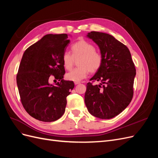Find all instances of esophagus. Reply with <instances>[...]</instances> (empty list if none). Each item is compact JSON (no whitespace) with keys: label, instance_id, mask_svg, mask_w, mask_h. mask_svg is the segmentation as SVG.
<instances>
[{"label":"esophagus","instance_id":"34e87169","mask_svg":"<svg viewBox=\"0 0 158 158\" xmlns=\"http://www.w3.org/2000/svg\"><path fill=\"white\" fill-rule=\"evenodd\" d=\"M80 82H74V84L75 85H77V84H79Z\"/></svg>","mask_w":158,"mask_h":158}]
</instances>
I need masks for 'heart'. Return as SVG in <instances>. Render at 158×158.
<instances>
[{
  "label": "heart",
  "mask_w": 158,
  "mask_h": 158,
  "mask_svg": "<svg viewBox=\"0 0 158 158\" xmlns=\"http://www.w3.org/2000/svg\"><path fill=\"white\" fill-rule=\"evenodd\" d=\"M71 52L65 51L62 61L64 67L68 70L73 69L75 60L79 66L66 74V78L74 82H80L87 77L89 71L95 73L102 64V56L95 51V46L86 41H80L71 46Z\"/></svg>",
  "instance_id": "1"
}]
</instances>
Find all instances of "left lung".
Returning a JSON list of instances; mask_svg holds the SVG:
<instances>
[{"mask_svg":"<svg viewBox=\"0 0 158 158\" xmlns=\"http://www.w3.org/2000/svg\"><path fill=\"white\" fill-rule=\"evenodd\" d=\"M86 37L98 45L102 64L90 79L99 81V84L86 85L85 104L93 116L111 118L125 110L132 99L135 64L127 47L111 35L91 31Z\"/></svg>","mask_w":158,"mask_h":158,"instance_id":"obj_1","label":"left lung"}]
</instances>
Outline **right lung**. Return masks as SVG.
<instances>
[{
	"mask_svg": "<svg viewBox=\"0 0 158 158\" xmlns=\"http://www.w3.org/2000/svg\"><path fill=\"white\" fill-rule=\"evenodd\" d=\"M70 40L67 34H47L23 52L16 76L21 102L27 113L44 122H52L65 111L66 97L74 87L64 80L62 56ZM51 75L60 82L49 83Z\"/></svg>",
	"mask_w": 158,
	"mask_h": 158,
	"instance_id": "right-lung-1",
	"label": "right lung"
}]
</instances>
